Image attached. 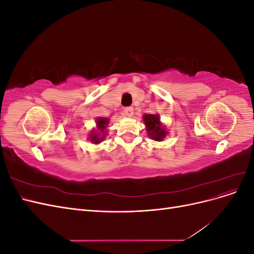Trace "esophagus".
<instances>
[{"instance_id":"obj_1","label":"esophagus","mask_w":254,"mask_h":254,"mask_svg":"<svg viewBox=\"0 0 254 254\" xmlns=\"http://www.w3.org/2000/svg\"><path fill=\"white\" fill-rule=\"evenodd\" d=\"M124 114L126 115V117H132L133 115V108L132 107H125L124 108Z\"/></svg>"}]
</instances>
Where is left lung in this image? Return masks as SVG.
Returning <instances> with one entry per match:
<instances>
[{"mask_svg": "<svg viewBox=\"0 0 254 254\" xmlns=\"http://www.w3.org/2000/svg\"><path fill=\"white\" fill-rule=\"evenodd\" d=\"M143 121L146 126V131L148 136L155 141H163L167 132L165 128L161 125L160 118L158 114H145L143 115Z\"/></svg>", "mask_w": 254, "mask_h": 254, "instance_id": "1", "label": "left lung"}]
</instances>
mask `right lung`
<instances>
[{
  "instance_id": "add662e5",
  "label": "right lung",
  "mask_w": 254,
  "mask_h": 254,
  "mask_svg": "<svg viewBox=\"0 0 254 254\" xmlns=\"http://www.w3.org/2000/svg\"><path fill=\"white\" fill-rule=\"evenodd\" d=\"M108 124H109V120L106 119V118H98L96 120V127H97L98 131H95V130H94L93 132L90 133L89 139L92 143L99 144L105 139V135H106L105 129H106V127Z\"/></svg>"
}]
</instances>
